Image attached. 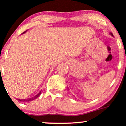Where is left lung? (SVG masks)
<instances>
[{
	"mask_svg": "<svg viewBox=\"0 0 126 126\" xmlns=\"http://www.w3.org/2000/svg\"><path fill=\"white\" fill-rule=\"evenodd\" d=\"M110 34H111V36H113V34H112V33H110Z\"/></svg>",
	"mask_w": 126,
	"mask_h": 126,
	"instance_id": "obj_1",
	"label": "left lung"
}]
</instances>
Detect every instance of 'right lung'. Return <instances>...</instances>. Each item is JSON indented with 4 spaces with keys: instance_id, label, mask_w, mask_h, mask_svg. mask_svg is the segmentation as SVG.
Returning a JSON list of instances; mask_svg holds the SVG:
<instances>
[{
    "instance_id": "add662e5",
    "label": "right lung",
    "mask_w": 126,
    "mask_h": 126,
    "mask_svg": "<svg viewBox=\"0 0 126 126\" xmlns=\"http://www.w3.org/2000/svg\"><path fill=\"white\" fill-rule=\"evenodd\" d=\"M26 32V31H24L23 34L25 33ZM41 91L38 94H37L36 95H35L34 97H31V98H27V99H18V100L21 101V102H31V101H32V100H34L36 99V98H37V97L40 95H41Z\"/></svg>"
}]
</instances>
